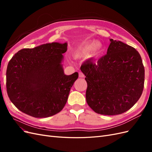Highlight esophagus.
Here are the masks:
<instances>
[{"label":"esophagus","instance_id":"34e87169","mask_svg":"<svg viewBox=\"0 0 152 152\" xmlns=\"http://www.w3.org/2000/svg\"><path fill=\"white\" fill-rule=\"evenodd\" d=\"M79 77H81V78H84L85 77L84 74L82 72H79Z\"/></svg>","mask_w":152,"mask_h":152}]
</instances>
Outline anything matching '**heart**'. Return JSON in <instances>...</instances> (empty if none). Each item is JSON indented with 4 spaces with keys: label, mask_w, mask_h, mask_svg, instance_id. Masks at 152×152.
Returning <instances> with one entry per match:
<instances>
[{
    "label": "heart",
    "mask_w": 152,
    "mask_h": 152,
    "mask_svg": "<svg viewBox=\"0 0 152 152\" xmlns=\"http://www.w3.org/2000/svg\"><path fill=\"white\" fill-rule=\"evenodd\" d=\"M102 48V44L98 41H87L77 48L74 50L73 54L76 58H79L92 52V56H94L99 53Z\"/></svg>",
    "instance_id": "1"
}]
</instances>
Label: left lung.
Wrapping results in <instances>:
<instances>
[{
	"label": "left lung",
	"mask_w": 152,
	"mask_h": 152,
	"mask_svg": "<svg viewBox=\"0 0 152 152\" xmlns=\"http://www.w3.org/2000/svg\"><path fill=\"white\" fill-rule=\"evenodd\" d=\"M107 54L97 62L87 61L80 70L87 83L86 102L99 114L126 112L142 93L145 68L140 53L130 45L111 39Z\"/></svg>",
	"instance_id": "left-lung-1"
}]
</instances>
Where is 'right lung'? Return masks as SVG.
<instances>
[{"label": "right lung", "instance_id": "add662e5", "mask_svg": "<svg viewBox=\"0 0 152 152\" xmlns=\"http://www.w3.org/2000/svg\"><path fill=\"white\" fill-rule=\"evenodd\" d=\"M67 43L52 42L23 49L8 63L6 87L15 107L36 118L53 116L65 107L79 73H64Z\"/></svg>", "mask_w": 152, "mask_h": 152}]
</instances>
